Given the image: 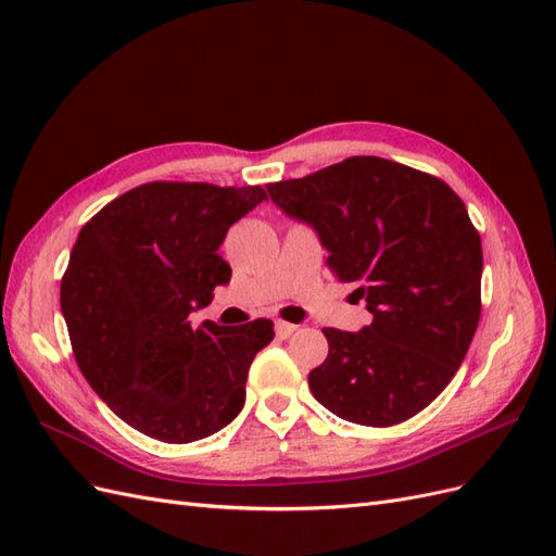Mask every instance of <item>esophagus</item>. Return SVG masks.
I'll return each instance as SVG.
<instances>
[{
    "label": "esophagus",
    "instance_id": "esophagus-1",
    "mask_svg": "<svg viewBox=\"0 0 556 556\" xmlns=\"http://www.w3.org/2000/svg\"><path fill=\"white\" fill-rule=\"evenodd\" d=\"M296 331V325H290V323H282V319H278L276 323V333L280 336V339H290V336Z\"/></svg>",
    "mask_w": 556,
    "mask_h": 556
}]
</instances>
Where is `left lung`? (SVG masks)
<instances>
[{"label":"left lung","mask_w":556,"mask_h":556,"mask_svg":"<svg viewBox=\"0 0 556 556\" xmlns=\"http://www.w3.org/2000/svg\"><path fill=\"white\" fill-rule=\"evenodd\" d=\"M274 204L315 229L341 282L357 285L371 325L323 329L325 364L308 374L327 410L392 427L425 410L462 366L480 319L482 245L464 201L429 174L348 157L266 185Z\"/></svg>","instance_id":"obj_1"}]
</instances>
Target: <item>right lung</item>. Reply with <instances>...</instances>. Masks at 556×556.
<instances>
[{
  "label": "right lung",
  "instance_id": "right-lung-1",
  "mask_svg": "<svg viewBox=\"0 0 556 556\" xmlns=\"http://www.w3.org/2000/svg\"><path fill=\"white\" fill-rule=\"evenodd\" d=\"M264 199L260 185L148 182L78 233L60 290L76 362L99 399L150 439L201 441L243 408L248 368L274 341V323L194 329L190 313L229 282L217 250Z\"/></svg>",
  "mask_w": 556,
  "mask_h": 556
}]
</instances>
